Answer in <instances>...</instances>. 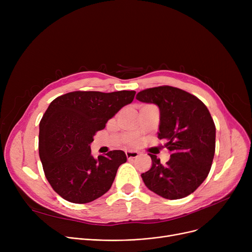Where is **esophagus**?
Returning <instances> with one entry per match:
<instances>
[{
  "label": "esophagus",
  "instance_id": "obj_1",
  "mask_svg": "<svg viewBox=\"0 0 252 252\" xmlns=\"http://www.w3.org/2000/svg\"><path fill=\"white\" fill-rule=\"evenodd\" d=\"M126 155L127 157V159H133V158H137L139 156V152L134 150H126Z\"/></svg>",
  "mask_w": 252,
  "mask_h": 252
}]
</instances>
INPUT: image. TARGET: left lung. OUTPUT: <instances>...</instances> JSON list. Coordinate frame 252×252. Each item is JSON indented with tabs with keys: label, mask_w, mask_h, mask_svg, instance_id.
<instances>
[{
	"label": "left lung",
	"mask_w": 252,
	"mask_h": 252,
	"mask_svg": "<svg viewBox=\"0 0 252 252\" xmlns=\"http://www.w3.org/2000/svg\"><path fill=\"white\" fill-rule=\"evenodd\" d=\"M136 99L159 108L158 138L170 152L163 165L149 154L151 168L141 175L146 187L166 199H181L206 179L216 150V126L206 106L181 89L162 86L139 92Z\"/></svg>",
	"instance_id": "obj_1"
}]
</instances>
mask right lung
I'll return each mask as SVG.
<instances>
[{"label": "right lung", "mask_w": 252, "mask_h": 252, "mask_svg": "<svg viewBox=\"0 0 252 252\" xmlns=\"http://www.w3.org/2000/svg\"><path fill=\"white\" fill-rule=\"evenodd\" d=\"M135 91L71 92L52 101L38 134V154L52 188L73 203L94 201L107 192L119 165L126 161L122 150L94 158L91 143Z\"/></svg>", "instance_id": "right-lung-1"}]
</instances>
